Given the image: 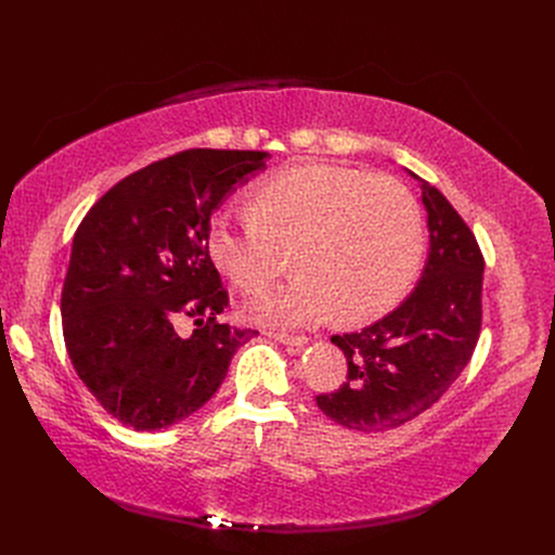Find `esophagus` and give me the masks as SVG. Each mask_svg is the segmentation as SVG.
Wrapping results in <instances>:
<instances>
[{"mask_svg":"<svg viewBox=\"0 0 555 555\" xmlns=\"http://www.w3.org/2000/svg\"><path fill=\"white\" fill-rule=\"evenodd\" d=\"M268 337L285 344V346H293V348H304L308 344V337L304 335H285V333H268Z\"/></svg>","mask_w":555,"mask_h":555,"instance_id":"34e87169","label":"esophagus"}]
</instances>
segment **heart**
I'll list each match as a JSON object with an SVG mask.
<instances>
[{
	"label": "heart",
	"mask_w": 555,
	"mask_h": 555,
	"mask_svg": "<svg viewBox=\"0 0 555 555\" xmlns=\"http://www.w3.org/2000/svg\"><path fill=\"white\" fill-rule=\"evenodd\" d=\"M425 245L423 211L402 182L304 164L251 191V211L220 209L207 233L216 266L243 293H260L295 254L299 276L247 304L256 324L297 328L339 314L366 322L412 285Z\"/></svg>",
	"instance_id": "b5f03b06"
}]
</instances>
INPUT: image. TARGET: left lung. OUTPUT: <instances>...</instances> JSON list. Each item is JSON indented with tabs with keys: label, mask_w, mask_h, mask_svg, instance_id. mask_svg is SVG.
<instances>
[{
	"label": "left lung",
	"mask_w": 555,
	"mask_h": 555,
	"mask_svg": "<svg viewBox=\"0 0 555 555\" xmlns=\"http://www.w3.org/2000/svg\"><path fill=\"white\" fill-rule=\"evenodd\" d=\"M421 189L429 254L414 293L380 322L331 337L348 371L337 391L317 396V406L346 429L377 434L414 421L452 387L475 353L483 256L446 195L425 180Z\"/></svg>",
	"instance_id": "left-lung-1"
}]
</instances>
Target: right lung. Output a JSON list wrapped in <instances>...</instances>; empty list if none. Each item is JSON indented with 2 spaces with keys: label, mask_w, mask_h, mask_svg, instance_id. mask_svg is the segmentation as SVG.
<instances>
[{
  "label": "right lung",
  "mask_w": 555,
  "mask_h": 555,
  "mask_svg": "<svg viewBox=\"0 0 555 555\" xmlns=\"http://www.w3.org/2000/svg\"><path fill=\"white\" fill-rule=\"evenodd\" d=\"M260 151L191 149L114 184L74 233L61 314L69 360L103 410L155 431L222 385L258 331L220 324L229 295L207 249L211 216ZM182 318L196 328L182 336Z\"/></svg>",
  "instance_id": "obj_1"
}]
</instances>
